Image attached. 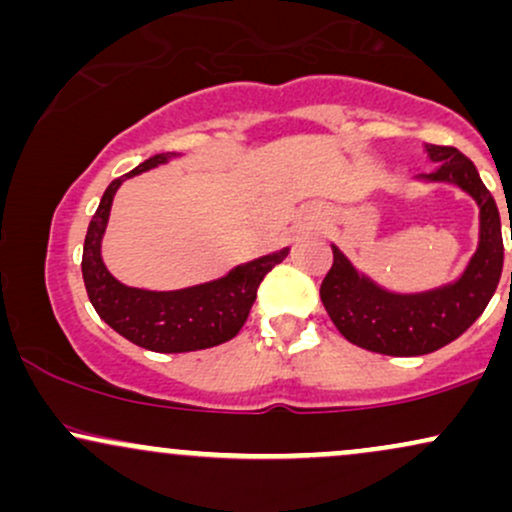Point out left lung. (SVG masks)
Instances as JSON below:
<instances>
[{"instance_id":"left-lung-1","label":"left lung","mask_w":512,"mask_h":512,"mask_svg":"<svg viewBox=\"0 0 512 512\" xmlns=\"http://www.w3.org/2000/svg\"><path fill=\"white\" fill-rule=\"evenodd\" d=\"M426 154L438 166L433 173L419 175V180L450 182L477 202L479 243L455 281L421 293L383 289L332 245V269L320 286L322 305L351 344L375 354L424 356L455 342L484 313L501 281V214L479 170L455 146L426 144Z\"/></svg>"}]
</instances>
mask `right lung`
I'll return each instance as SVG.
<instances>
[{
  "label": "right lung",
  "instance_id": "1",
  "mask_svg": "<svg viewBox=\"0 0 512 512\" xmlns=\"http://www.w3.org/2000/svg\"><path fill=\"white\" fill-rule=\"evenodd\" d=\"M170 158H175V154H156L129 170L127 175L110 182L96 214L88 223L81 274H84L88 301L101 315V320L108 322L117 334L158 354H185V351L209 349L236 337L248 320L264 274L274 264L286 260L289 248L238 264L226 276L187 286V289L149 291L117 281L108 272L101 255L115 192L127 178L163 166Z\"/></svg>",
  "mask_w": 512,
  "mask_h": 512
}]
</instances>
